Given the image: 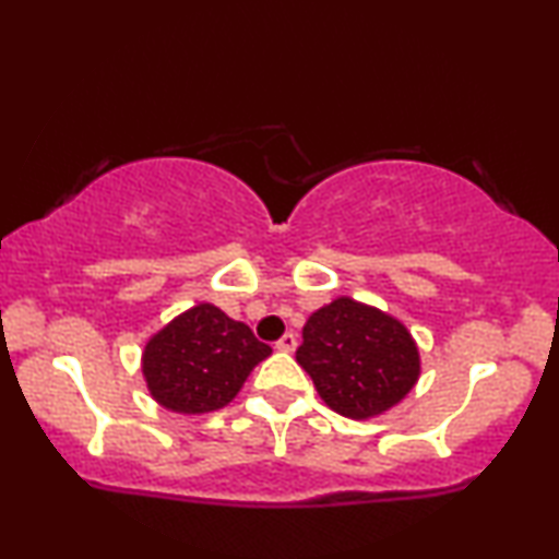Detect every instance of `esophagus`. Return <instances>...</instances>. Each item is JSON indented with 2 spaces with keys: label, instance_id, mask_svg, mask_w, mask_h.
Wrapping results in <instances>:
<instances>
[{
  "label": "esophagus",
  "instance_id": "esophagus-1",
  "mask_svg": "<svg viewBox=\"0 0 559 559\" xmlns=\"http://www.w3.org/2000/svg\"><path fill=\"white\" fill-rule=\"evenodd\" d=\"M295 346H297L295 333H285V335H282V338L277 341V346H274V348L282 350V354H293Z\"/></svg>",
  "mask_w": 559,
  "mask_h": 559
}]
</instances>
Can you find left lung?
Returning a JSON list of instances; mask_svg holds the SVG:
<instances>
[{
	"label": "left lung",
	"mask_w": 559,
	"mask_h": 559,
	"mask_svg": "<svg viewBox=\"0 0 559 559\" xmlns=\"http://www.w3.org/2000/svg\"><path fill=\"white\" fill-rule=\"evenodd\" d=\"M295 358L320 400L348 419H371L396 407L423 371L407 325L354 297H335L312 312Z\"/></svg>",
	"instance_id": "1"
}]
</instances>
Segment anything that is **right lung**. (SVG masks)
Returning a JSON list of instances; mask_svg holds the SVG:
<instances>
[{"instance_id": "add662e5", "label": "right lung", "mask_w": 559, "mask_h": 559, "mask_svg": "<svg viewBox=\"0 0 559 559\" xmlns=\"http://www.w3.org/2000/svg\"><path fill=\"white\" fill-rule=\"evenodd\" d=\"M270 354L249 325L216 305L198 302L147 341L142 377L159 407L188 417L209 415L224 409Z\"/></svg>"}]
</instances>
